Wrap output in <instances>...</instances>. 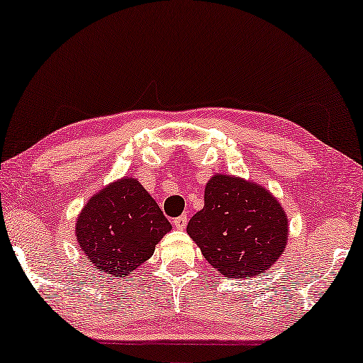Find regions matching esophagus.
Segmentation results:
<instances>
[{"instance_id": "esophagus-1", "label": "esophagus", "mask_w": 363, "mask_h": 363, "mask_svg": "<svg viewBox=\"0 0 363 363\" xmlns=\"http://www.w3.org/2000/svg\"><path fill=\"white\" fill-rule=\"evenodd\" d=\"M186 223H188V217L186 216H180L177 217L174 220V227L177 230H185L186 228Z\"/></svg>"}]
</instances>
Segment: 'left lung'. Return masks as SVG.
<instances>
[{"mask_svg":"<svg viewBox=\"0 0 363 363\" xmlns=\"http://www.w3.org/2000/svg\"><path fill=\"white\" fill-rule=\"evenodd\" d=\"M288 230L286 212L269 189L217 174L206 183L204 207L186 233L213 269L236 280L269 270L284 252Z\"/></svg>","mask_w":363,"mask_h":363,"instance_id":"left-lung-1","label":"left lung"}]
</instances>
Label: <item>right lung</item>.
Segmentation results:
<instances>
[{
	"label": "right lung",
	"instance_id": "add662e5",
	"mask_svg": "<svg viewBox=\"0 0 363 363\" xmlns=\"http://www.w3.org/2000/svg\"><path fill=\"white\" fill-rule=\"evenodd\" d=\"M172 230L151 194L132 177L118 178L91 196L75 223V236L93 270L127 280Z\"/></svg>",
	"mask_w": 363,
	"mask_h": 363
}]
</instances>
